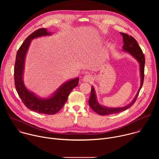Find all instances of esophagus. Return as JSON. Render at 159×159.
<instances>
[{
  "instance_id": "obj_1",
  "label": "esophagus",
  "mask_w": 159,
  "mask_h": 159,
  "mask_svg": "<svg viewBox=\"0 0 159 159\" xmlns=\"http://www.w3.org/2000/svg\"><path fill=\"white\" fill-rule=\"evenodd\" d=\"M83 80L85 82H91L93 80V77L90 74H86L83 77Z\"/></svg>"
}]
</instances>
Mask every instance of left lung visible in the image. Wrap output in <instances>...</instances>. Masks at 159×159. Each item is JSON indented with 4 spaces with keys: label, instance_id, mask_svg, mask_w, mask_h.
Listing matches in <instances>:
<instances>
[{
    "label": "left lung",
    "instance_id": "8db88e82",
    "mask_svg": "<svg viewBox=\"0 0 159 159\" xmlns=\"http://www.w3.org/2000/svg\"><path fill=\"white\" fill-rule=\"evenodd\" d=\"M120 34L123 37V42L124 44L123 46V50L130 53L133 57L137 59L139 62L140 63V75H141V85L138 91L137 95H136L133 101L128 106L123 107H118V108H109L106 107L101 106L96 100V96L95 94L94 88L93 87H91V93H90V96L89 100V104L94 112H96L98 114L100 115H108L111 114H115V113H119L123 111L126 110L127 109L129 108L136 101L137 99L140 90L143 85V80H144V69H145V56L143 53V52L139 45L136 39L131 36V35H128V34H125L123 33H120Z\"/></svg>",
    "mask_w": 159,
    "mask_h": 159
}]
</instances>
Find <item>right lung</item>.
I'll return each mask as SVG.
<instances>
[{
  "label": "right lung",
  "mask_w": 159,
  "mask_h": 159,
  "mask_svg": "<svg viewBox=\"0 0 159 159\" xmlns=\"http://www.w3.org/2000/svg\"><path fill=\"white\" fill-rule=\"evenodd\" d=\"M47 28H40L32 33L25 40L17 52L14 65V82L16 89L22 102L31 111L45 115H55L64 106L73 89L79 84V78L66 82L51 98L42 99L37 98L26 88L22 81L25 56L31 39L41 36L50 35Z\"/></svg>",
  "instance_id": "right-lung-1"
}]
</instances>
